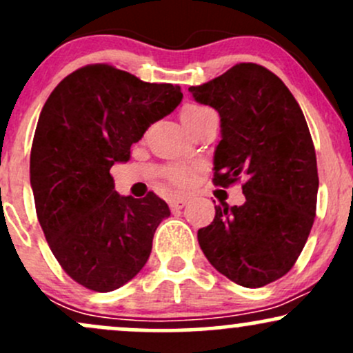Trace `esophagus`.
<instances>
[{
    "mask_svg": "<svg viewBox=\"0 0 353 353\" xmlns=\"http://www.w3.org/2000/svg\"><path fill=\"white\" fill-rule=\"evenodd\" d=\"M185 204H188V199H184V197H174V199L169 201V205H171L172 210H179Z\"/></svg>",
    "mask_w": 353,
    "mask_h": 353,
    "instance_id": "esophagus-1",
    "label": "esophagus"
}]
</instances>
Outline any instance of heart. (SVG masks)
Wrapping results in <instances>:
<instances>
[{
	"mask_svg": "<svg viewBox=\"0 0 353 353\" xmlns=\"http://www.w3.org/2000/svg\"><path fill=\"white\" fill-rule=\"evenodd\" d=\"M210 111V109L204 108V106H197V104H189L181 111V119L182 123H190V121L197 119V117L204 114V112ZM194 172L192 171H185V169H174V171L169 172V181L172 184H176L177 188H188L194 182Z\"/></svg>",
	"mask_w": 353,
	"mask_h": 353,
	"instance_id": "heart-1",
	"label": "heart"
}]
</instances>
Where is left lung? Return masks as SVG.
Listing matches in <instances>:
<instances>
[{
  "label": "left lung",
  "instance_id": "left-lung-1",
  "mask_svg": "<svg viewBox=\"0 0 353 353\" xmlns=\"http://www.w3.org/2000/svg\"><path fill=\"white\" fill-rule=\"evenodd\" d=\"M189 91L221 116L214 184L245 177L244 204L216 205L197 241L222 275L264 287L292 269L314 224L319 174L309 125L289 88L259 64H236Z\"/></svg>",
  "mask_w": 353,
  "mask_h": 353
}]
</instances>
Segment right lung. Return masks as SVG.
Returning <instances> with one entry per match:
<instances>
[{"label": "right lung", "instance_id": "1", "mask_svg": "<svg viewBox=\"0 0 353 353\" xmlns=\"http://www.w3.org/2000/svg\"><path fill=\"white\" fill-rule=\"evenodd\" d=\"M181 101L179 86L89 64L44 103L30 159L36 214L56 261L86 289L111 292L136 277L157 225L171 216L154 192L119 196L109 171Z\"/></svg>", "mask_w": 353, "mask_h": 353}]
</instances>
